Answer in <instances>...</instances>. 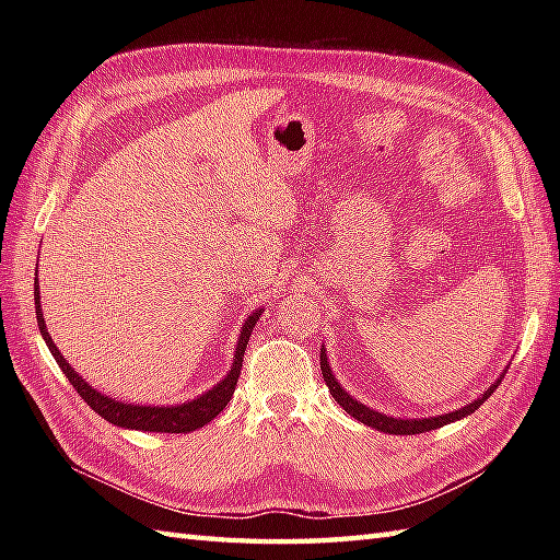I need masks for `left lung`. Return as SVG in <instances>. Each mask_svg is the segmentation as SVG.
<instances>
[{
	"mask_svg": "<svg viewBox=\"0 0 560 560\" xmlns=\"http://www.w3.org/2000/svg\"><path fill=\"white\" fill-rule=\"evenodd\" d=\"M319 368H323V377H325V383H327V387H329V395L335 397V401L339 404V407H341L343 411H347L349 416H353L355 421H361V423L371 425V428H377V431H383V433H392V435H416V433L435 431V428L445 425V423H450V421L464 419V416H469V413L477 411V409L481 407V404L493 395V389L498 387V383H501V380H495V383H493L489 389H486L479 399H474L471 404H467V407H462V409H457V411L445 413V416H433V419L411 421V419H392V416L373 411L371 407H363L361 401H355L351 395H347V392H343L341 385L337 383V377L331 375V368H329V363H327L325 351H319Z\"/></svg>",
	"mask_w": 560,
	"mask_h": 560,
	"instance_id": "1",
	"label": "left lung"
}]
</instances>
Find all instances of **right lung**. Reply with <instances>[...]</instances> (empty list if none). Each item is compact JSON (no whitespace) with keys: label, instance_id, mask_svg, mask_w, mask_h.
I'll return each instance as SVG.
<instances>
[{"label":"right lung","instance_id":"obj_1","mask_svg":"<svg viewBox=\"0 0 560 560\" xmlns=\"http://www.w3.org/2000/svg\"><path fill=\"white\" fill-rule=\"evenodd\" d=\"M259 315H261V311H255L253 315L245 319L241 339H237V347H235L231 373L225 375L217 387H211L207 395H201L192 401H185V404H180V407H137V404L115 401L113 397L101 395L98 389H93L89 383H83V380L77 375L74 368H71L65 361V355L59 353V349L55 347L52 339H50V331L45 329V319H43V311H40V293H38V287H35V317H38L40 335L47 343V349H50V353L55 355L57 365L62 368V373L67 375L69 383L74 385V389L79 392L81 399L86 401L93 411L103 416L105 421H110L115 425H122V428H132V431L189 433V431H197V428L209 423L211 419H217V416L225 409V404H229L231 397H233L237 377H241L243 353L247 349L249 335H253V327L257 325Z\"/></svg>","mask_w":560,"mask_h":560}]
</instances>
